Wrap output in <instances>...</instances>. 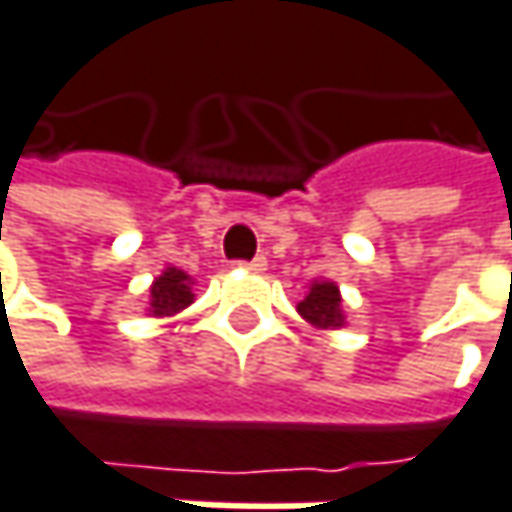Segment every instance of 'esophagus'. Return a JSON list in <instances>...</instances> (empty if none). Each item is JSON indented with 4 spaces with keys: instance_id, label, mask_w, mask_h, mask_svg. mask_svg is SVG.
<instances>
[{
    "instance_id": "1",
    "label": "esophagus",
    "mask_w": 512,
    "mask_h": 512,
    "mask_svg": "<svg viewBox=\"0 0 512 512\" xmlns=\"http://www.w3.org/2000/svg\"><path fill=\"white\" fill-rule=\"evenodd\" d=\"M241 268H247V271H253V274H259V271H265L268 268V259L265 256H256V259H250V262H238Z\"/></svg>"
}]
</instances>
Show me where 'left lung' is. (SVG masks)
<instances>
[{
  "label": "left lung",
  "mask_w": 512,
  "mask_h": 512,
  "mask_svg": "<svg viewBox=\"0 0 512 512\" xmlns=\"http://www.w3.org/2000/svg\"><path fill=\"white\" fill-rule=\"evenodd\" d=\"M297 312L315 324V327H342V297H339V288L336 283H315L309 288L306 300L297 303Z\"/></svg>",
  "instance_id": "1"
}]
</instances>
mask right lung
Wrapping results in <instances>:
<instances>
[{
    "mask_svg": "<svg viewBox=\"0 0 512 512\" xmlns=\"http://www.w3.org/2000/svg\"><path fill=\"white\" fill-rule=\"evenodd\" d=\"M150 297H153L150 300L153 315H173V312L185 309L194 300L188 277L182 271H176V268H167L161 274L159 280L153 283V288H150Z\"/></svg>",
    "mask_w": 512,
    "mask_h": 512,
    "instance_id": "right-lung-1",
    "label": "right lung"
}]
</instances>
